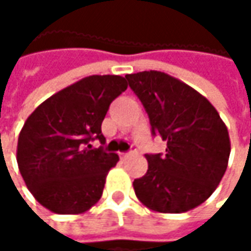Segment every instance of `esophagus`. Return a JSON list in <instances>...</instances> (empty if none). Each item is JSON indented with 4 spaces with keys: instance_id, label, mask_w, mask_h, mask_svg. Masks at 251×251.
<instances>
[{
    "instance_id": "1",
    "label": "esophagus",
    "mask_w": 251,
    "mask_h": 251,
    "mask_svg": "<svg viewBox=\"0 0 251 251\" xmlns=\"http://www.w3.org/2000/svg\"><path fill=\"white\" fill-rule=\"evenodd\" d=\"M134 153H137V151H135V150L130 151V152H121L120 156H121V158H128V156L134 155Z\"/></svg>"
}]
</instances>
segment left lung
I'll use <instances>...</instances> for the list:
<instances>
[{"label": "left lung", "mask_w": 251, "mask_h": 251, "mask_svg": "<svg viewBox=\"0 0 251 251\" xmlns=\"http://www.w3.org/2000/svg\"><path fill=\"white\" fill-rule=\"evenodd\" d=\"M150 116L153 135L166 153L145 155L148 170L132 186L147 208L181 214L211 197L224 177L230 153L226 126L205 96L160 71L126 75Z\"/></svg>", "instance_id": "8db88e82"}]
</instances>
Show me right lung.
<instances>
[{"mask_svg": "<svg viewBox=\"0 0 251 251\" xmlns=\"http://www.w3.org/2000/svg\"><path fill=\"white\" fill-rule=\"evenodd\" d=\"M120 75H91L39 104L19 132L16 160L26 187L49 211L78 215L103 194L117 153L89 144H104L101 121L110 103L127 89Z\"/></svg>", "mask_w": 251, "mask_h": 251, "instance_id": "right-lung-1", "label": "right lung"}]
</instances>
